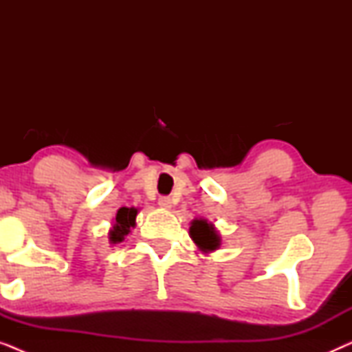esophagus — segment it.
Segmentation results:
<instances>
[{
  "mask_svg": "<svg viewBox=\"0 0 352 352\" xmlns=\"http://www.w3.org/2000/svg\"><path fill=\"white\" fill-rule=\"evenodd\" d=\"M158 205H160L163 210H170L173 206V201L170 197H160V199H158Z\"/></svg>",
  "mask_w": 352,
  "mask_h": 352,
  "instance_id": "1",
  "label": "esophagus"
}]
</instances>
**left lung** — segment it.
Returning a JSON list of instances; mask_svg holds the SVG:
<instances>
[{
	"label": "left lung",
	"mask_w": 352,
	"mask_h": 352,
	"mask_svg": "<svg viewBox=\"0 0 352 352\" xmlns=\"http://www.w3.org/2000/svg\"><path fill=\"white\" fill-rule=\"evenodd\" d=\"M190 239L194 240V243L199 247L200 252L210 253L219 248L221 237L218 230L214 229V226L208 223L206 219H194L190 223Z\"/></svg>",
	"instance_id": "1"
}]
</instances>
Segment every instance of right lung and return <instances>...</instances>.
Wrapping results in <instances>:
<instances>
[{"mask_svg": "<svg viewBox=\"0 0 352 352\" xmlns=\"http://www.w3.org/2000/svg\"><path fill=\"white\" fill-rule=\"evenodd\" d=\"M136 216H138V208H126V206H122L117 211V216H115L113 226L109 232V242L110 243H120L123 242L124 237L131 232V228L136 226Z\"/></svg>", "mask_w": 352, "mask_h": 352, "instance_id": "1", "label": "right lung"}]
</instances>
